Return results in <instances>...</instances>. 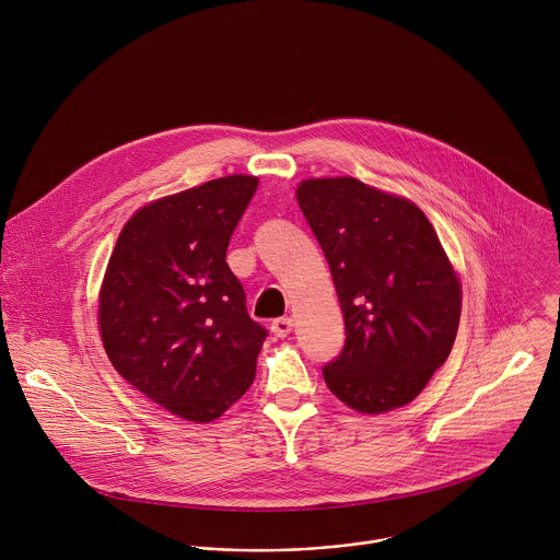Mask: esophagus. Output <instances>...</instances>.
I'll list each match as a JSON object with an SVG mask.
<instances>
[{
  "instance_id": "34e87169",
  "label": "esophagus",
  "mask_w": 560,
  "mask_h": 560,
  "mask_svg": "<svg viewBox=\"0 0 560 560\" xmlns=\"http://www.w3.org/2000/svg\"><path fill=\"white\" fill-rule=\"evenodd\" d=\"M270 330H272L279 339L288 337V335L292 332V319H290V317H277V319L270 324Z\"/></svg>"
}]
</instances>
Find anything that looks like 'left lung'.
<instances>
[{"label": "left lung", "mask_w": 560, "mask_h": 560, "mask_svg": "<svg viewBox=\"0 0 560 560\" xmlns=\"http://www.w3.org/2000/svg\"><path fill=\"white\" fill-rule=\"evenodd\" d=\"M299 206L330 266L346 343L322 368L328 388L368 415L412 401L446 361L459 281L428 217L357 178L305 180Z\"/></svg>", "instance_id": "8db88e82"}]
</instances>
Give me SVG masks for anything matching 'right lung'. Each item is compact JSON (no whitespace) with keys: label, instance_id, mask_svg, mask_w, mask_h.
<instances>
[{"label":"right lung","instance_id":"obj_1","mask_svg":"<svg viewBox=\"0 0 560 560\" xmlns=\"http://www.w3.org/2000/svg\"><path fill=\"white\" fill-rule=\"evenodd\" d=\"M255 188L253 176H228L143 206L105 272L98 324L112 365L195 423L247 393L268 337L225 261Z\"/></svg>","mask_w":560,"mask_h":560}]
</instances>
